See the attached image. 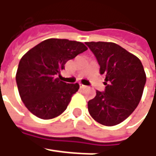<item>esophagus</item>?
Instances as JSON below:
<instances>
[{"label":"esophagus","mask_w":156,"mask_h":156,"mask_svg":"<svg viewBox=\"0 0 156 156\" xmlns=\"http://www.w3.org/2000/svg\"><path fill=\"white\" fill-rule=\"evenodd\" d=\"M79 85H80V87H81V88H84V87H86L85 85H83V84H81V83H80Z\"/></svg>","instance_id":"obj_1"}]
</instances>
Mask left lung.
I'll return each instance as SVG.
<instances>
[{
    "instance_id": "left-lung-1",
    "label": "left lung",
    "mask_w": 156,
    "mask_h": 156,
    "mask_svg": "<svg viewBox=\"0 0 156 156\" xmlns=\"http://www.w3.org/2000/svg\"><path fill=\"white\" fill-rule=\"evenodd\" d=\"M104 75L105 90L87 102L90 115L105 126H115L134 112L141 101L146 74L141 61L114 42H85Z\"/></svg>"
}]
</instances>
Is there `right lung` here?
Segmentation results:
<instances>
[{
    "label": "right lung",
    "instance_id": "1",
    "mask_svg": "<svg viewBox=\"0 0 156 156\" xmlns=\"http://www.w3.org/2000/svg\"><path fill=\"white\" fill-rule=\"evenodd\" d=\"M87 49L80 41L52 38L22 56L15 79L21 101L33 115L48 120L66 110L79 84L60 81L57 75L68 61Z\"/></svg>",
    "mask_w": 156,
    "mask_h": 156
}]
</instances>
